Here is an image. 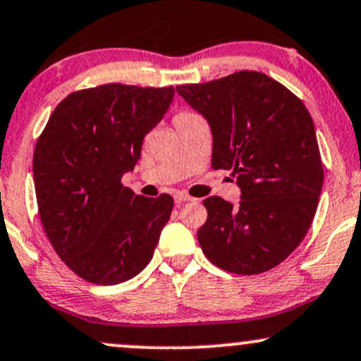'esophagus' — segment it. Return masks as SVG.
Returning <instances> with one entry per match:
<instances>
[{
  "instance_id": "obj_1",
  "label": "esophagus",
  "mask_w": 361,
  "mask_h": 361,
  "mask_svg": "<svg viewBox=\"0 0 361 361\" xmlns=\"http://www.w3.org/2000/svg\"><path fill=\"white\" fill-rule=\"evenodd\" d=\"M192 197H189L188 194H182V192H177L176 195H173V201H176L177 204H182V202H188L190 201Z\"/></svg>"
}]
</instances>
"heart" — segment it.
Segmentation results:
<instances>
[{
	"mask_svg": "<svg viewBox=\"0 0 361 361\" xmlns=\"http://www.w3.org/2000/svg\"><path fill=\"white\" fill-rule=\"evenodd\" d=\"M188 114H189V112H180V114H177L176 117H179V115H188Z\"/></svg>",
	"mask_w": 361,
	"mask_h": 361,
	"instance_id": "heart-1",
	"label": "heart"
}]
</instances>
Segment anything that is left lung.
Instances as JSON below:
<instances>
[{"mask_svg": "<svg viewBox=\"0 0 361 361\" xmlns=\"http://www.w3.org/2000/svg\"><path fill=\"white\" fill-rule=\"evenodd\" d=\"M176 90L207 120L212 169L233 171L238 206L212 195L197 231L204 255L235 274L273 269L308 233L323 188L313 118L295 93L268 75L235 72Z\"/></svg>", "mask_w": 361, "mask_h": 361, "instance_id": "8db88e82", "label": "left lung"}]
</instances>
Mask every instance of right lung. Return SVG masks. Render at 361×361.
<instances>
[{"label": "right lung", "instance_id": "1", "mask_svg": "<svg viewBox=\"0 0 361 361\" xmlns=\"http://www.w3.org/2000/svg\"><path fill=\"white\" fill-rule=\"evenodd\" d=\"M173 87L106 83L70 93L53 110L33 154L43 229L60 259L93 284H118L149 264L173 199L122 184Z\"/></svg>", "mask_w": 361, "mask_h": 361}]
</instances>
